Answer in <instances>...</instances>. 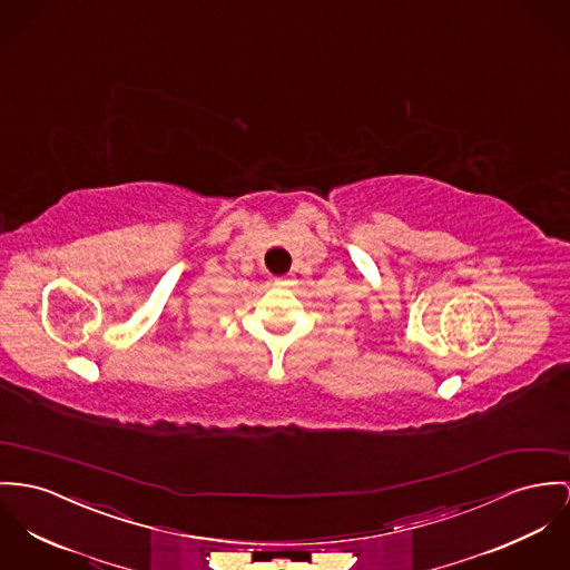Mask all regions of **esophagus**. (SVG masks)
Instances as JSON below:
<instances>
[{
  "label": "esophagus",
  "instance_id": "obj_1",
  "mask_svg": "<svg viewBox=\"0 0 570 570\" xmlns=\"http://www.w3.org/2000/svg\"><path fill=\"white\" fill-rule=\"evenodd\" d=\"M288 282H291V279H288V277H284V275H282V277H275V279H273V284H275V286H286Z\"/></svg>",
  "mask_w": 570,
  "mask_h": 570
}]
</instances>
